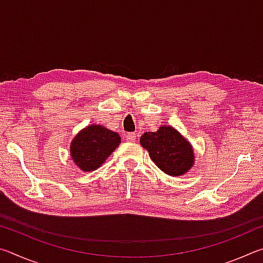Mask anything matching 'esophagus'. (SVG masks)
<instances>
[{
    "label": "esophagus",
    "mask_w": 263,
    "mask_h": 263,
    "mask_svg": "<svg viewBox=\"0 0 263 263\" xmlns=\"http://www.w3.org/2000/svg\"><path fill=\"white\" fill-rule=\"evenodd\" d=\"M136 139H137L136 133L130 132V133H127V135H126V140L127 141H136Z\"/></svg>",
    "instance_id": "34e87169"
}]
</instances>
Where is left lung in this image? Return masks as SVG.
I'll return each instance as SVG.
<instances>
[{
    "mask_svg": "<svg viewBox=\"0 0 263 263\" xmlns=\"http://www.w3.org/2000/svg\"><path fill=\"white\" fill-rule=\"evenodd\" d=\"M140 144L148 151L152 161L171 176L184 174L194 164L190 142L172 126H161L157 132H145Z\"/></svg>",
    "mask_w": 263,
    "mask_h": 263,
    "instance_id": "obj_1",
    "label": "left lung"
}]
</instances>
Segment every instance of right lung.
Instances as JSON below:
<instances>
[{
	"instance_id": "obj_1",
	"label": "right lung",
	"mask_w": 263,
	"mask_h": 263,
	"mask_svg": "<svg viewBox=\"0 0 263 263\" xmlns=\"http://www.w3.org/2000/svg\"><path fill=\"white\" fill-rule=\"evenodd\" d=\"M121 142L118 133L101 125H90L74 138L70 155L83 172L95 171Z\"/></svg>"
}]
</instances>
